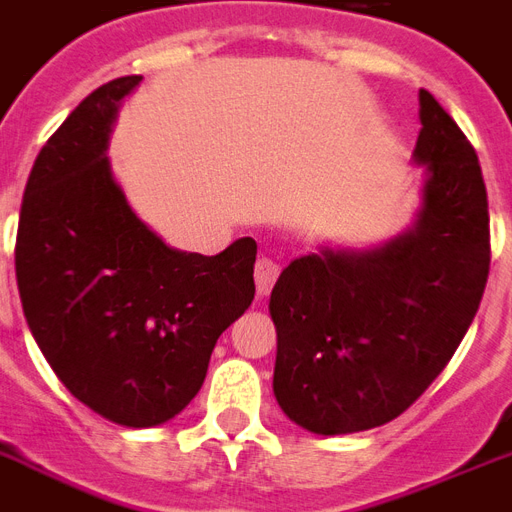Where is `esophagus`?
<instances>
[{
	"mask_svg": "<svg viewBox=\"0 0 512 512\" xmlns=\"http://www.w3.org/2000/svg\"><path fill=\"white\" fill-rule=\"evenodd\" d=\"M253 275H256V291H259V296H267V293L272 291V285H275L277 275H280V267H277V261L261 256V259L256 261Z\"/></svg>",
	"mask_w": 512,
	"mask_h": 512,
	"instance_id": "34e87169",
	"label": "esophagus"
}]
</instances>
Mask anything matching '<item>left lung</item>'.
Listing matches in <instances>:
<instances>
[{"mask_svg":"<svg viewBox=\"0 0 512 512\" xmlns=\"http://www.w3.org/2000/svg\"><path fill=\"white\" fill-rule=\"evenodd\" d=\"M414 162L422 205L406 232L374 248H331L280 272L272 390L283 414L318 435L400 417L441 374L473 323L489 277V200L478 154L419 90Z\"/></svg>","mask_w":512,"mask_h":512,"instance_id":"8db88e82","label":"left lung"}]
</instances>
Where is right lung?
Returning <instances> with one entry per match:
<instances>
[{"label": "right lung", "mask_w": 512, "mask_h": 512, "mask_svg": "<svg viewBox=\"0 0 512 512\" xmlns=\"http://www.w3.org/2000/svg\"><path fill=\"white\" fill-rule=\"evenodd\" d=\"M120 77L42 146L23 192L15 277L26 323L63 387L122 427H154L200 392L211 352L251 307L256 240L216 256L170 248L130 208L106 157Z\"/></svg>", "instance_id": "add662e5"}]
</instances>
